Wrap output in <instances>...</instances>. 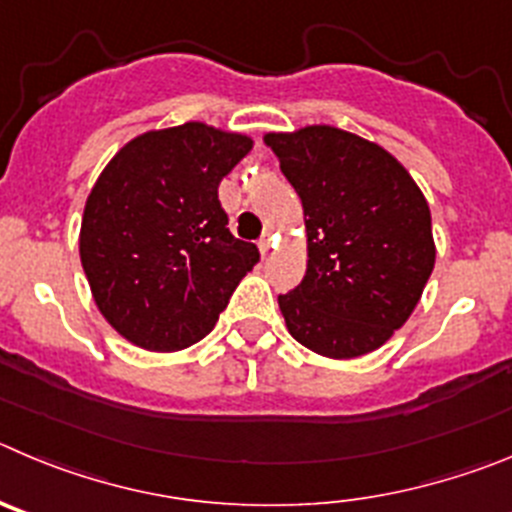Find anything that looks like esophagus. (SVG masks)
<instances>
[{
    "label": "esophagus",
    "mask_w": 512,
    "mask_h": 512,
    "mask_svg": "<svg viewBox=\"0 0 512 512\" xmlns=\"http://www.w3.org/2000/svg\"><path fill=\"white\" fill-rule=\"evenodd\" d=\"M273 239H275V237H273V234H270V232H265L260 239H257V247H260L262 257L270 255V250H273Z\"/></svg>",
    "instance_id": "obj_1"
}]
</instances>
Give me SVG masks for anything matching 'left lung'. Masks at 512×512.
<instances>
[{
  "label": "left lung",
  "instance_id": "obj_1",
  "mask_svg": "<svg viewBox=\"0 0 512 512\" xmlns=\"http://www.w3.org/2000/svg\"><path fill=\"white\" fill-rule=\"evenodd\" d=\"M265 142L306 214V275L278 296L290 336L334 359L382 347L434 270L421 188L380 145L326 124Z\"/></svg>",
  "mask_w": 512,
  "mask_h": 512
}]
</instances>
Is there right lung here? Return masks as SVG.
<instances>
[{"mask_svg":"<svg viewBox=\"0 0 512 512\" xmlns=\"http://www.w3.org/2000/svg\"><path fill=\"white\" fill-rule=\"evenodd\" d=\"M245 135L188 122L145 132L104 168L81 222V265L104 319L132 344L176 352L214 329L260 252L229 232L219 183Z\"/></svg>","mask_w":512,"mask_h":512,"instance_id":"1","label":"right lung"}]
</instances>
